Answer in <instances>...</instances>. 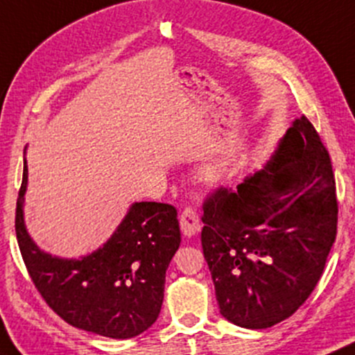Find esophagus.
<instances>
[{
	"label": "esophagus",
	"mask_w": 355,
	"mask_h": 355,
	"mask_svg": "<svg viewBox=\"0 0 355 355\" xmlns=\"http://www.w3.org/2000/svg\"><path fill=\"white\" fill-rule=\"evenodd\" d=\"M179 225H181V231L182 234H186V236H193V234H196L199 231V216L196 213V209L188 208L182 209L181 216H179Z\"/></svg>",
	"instance_id": "esophagus-1"
}]
</instances>
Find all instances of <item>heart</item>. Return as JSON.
I'll list each match as a JSON object with an SVG mask.
<instances>
[{
    "label": "heart",
    "instance_id": "heart-1",
    "mask_svg": "<svg viewBox=\"0 0 355 355\" xmlns=\"http://www.w3.org/2000/svg\"><path fill=\"white\" fill-rule=\"evenodd\" d=\"M205 173H206V174H208V176H211V174H213V171H211V169H206V171H205Z\"/></svg>",
    "mask_w": 355,
    "mask_h": 355
}]
</instances>
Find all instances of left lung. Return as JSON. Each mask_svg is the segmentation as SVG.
Listing matches in <instances>:
<instances>
[{"label": "left lung", "instance_id": "1", "mask_svg": "<svg viewBox=\"0 0 355 355\" xmlns=\"http://www.w3.org/2000/svg\"><path fill=\"white\" fill-rule=\"evenodd\" d=\"M201 245L225 318L268 329L304 305L337 236L329 150L297 119L266 166L205 199Z\"/></svg>", "mask_w": 355, "mask_h": 355}]
</instances>
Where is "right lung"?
<instances>
[{"instance_id": "add662e5", "label": "right lung", "mask_w": 355, "mask_h": 355, "mask_svg": "<svg viewBox=\"0 0 355 355\" xmlns=\"http://www.w3.org/2000/svg\"><path fill=\"white\" fill-rule=\"evenodd\" d=\"M26 179L25 162L15 230L43 300L67 324L103 337L130 338L149 329L161 312L166 270L181 243L176 208L135 202L102 248L65 260L42 252L28 234L23 220Z\"/></svg>"}]
</instances>
